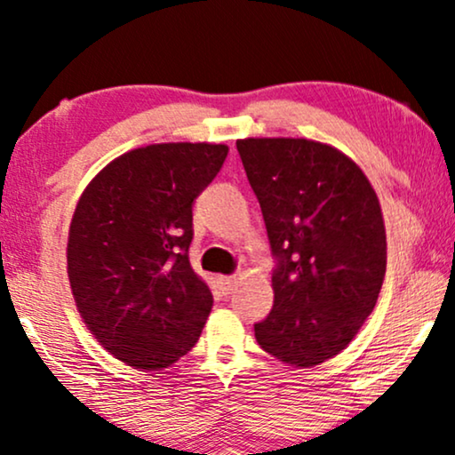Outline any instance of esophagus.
Wrapping results in <instances>:
<instances>
[{"mask_svg": "<svg viewBox=\"0 0 455 455\" xmlns=\"http://www.w3.org/2000/svg\"><path fill=\"white\" fill-rule=\"evenodd\" d=\"M218 285H220L222 294L227 296L235 290V285H237V279H235V277H220V279H218Z\"/></svg>", "mask_w": 455, "mask_h": 455, "instance_id": "esophagus-1", "label": "esophagus"}]
</instances>
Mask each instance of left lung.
I'll return each instance as SVG.
<instances>
[{"instance_id":"1","label":"left lung","mask_w":455,"mask_h":455,"mask_svg":"<svg viewBox=\"0 0 455 455\" xmlns=\"http://www.w3.org/2000/svg\"><path fill=\"white\" fill-rule=\"evenodd\" d=\"M237 151L275 258L273 310L256 340L290 365H319L348 347L380 294L376 191L347 155L307 138H245Z\"/></svg>"}]
</instances>
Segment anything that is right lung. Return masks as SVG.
<instances>
[{"instance_id":"obj_1","label":"right lung","mask_w":455,"mask_h":455,"mask_svg":"<svg viewBox=\"0 0 455 455\" xmlns=\"http://www.w3.org/2000/svg\"><path fill=\"white\" fill-rule=\"evenodd\" d=\"M227 153L208 142L134 148L79 199L67 273L85 325L115 359L161 370L197 344L212 291L188 262L193 201Z\"/></svg>"}]
</instances>
